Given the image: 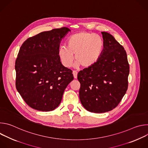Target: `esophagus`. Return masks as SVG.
<instances>
[{"mask_svg":"<svg viewBox=\"0 0 148 148\" xmlns=\"http://www.w3.org/2000/svg\"><path fill=\"white\" fill-rule=\"evenodd\" d=\"M73 75H74V78H77V74H78V72H77V71H75V70H74V71H73Z\"/></svg>","mask_w":148,"mask_h":148,"instance_id":"1","label":"esophagus"}]
</instances>
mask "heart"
I'll use <instances>...</instances> for the list:
<instances>
[{"label": "heart", "instance_id": "obj_1", "mask_svg": "<svg viewBox=\"0 0 148 148\" xmlns=\"http://www.w3.org/2000/svg\"><path fill=\"white\" fill-rule=\"evenodd\" d=\"M103 42L97 34L86 32H80L70 36L67 40V47L60 46L58 57L62 64L66 67L72 66L74 54L76 66L81 65L84 68L93 66L102 53Z\"/></svg>", "mask_w": 148, "mask_h": 148}]
</instances>
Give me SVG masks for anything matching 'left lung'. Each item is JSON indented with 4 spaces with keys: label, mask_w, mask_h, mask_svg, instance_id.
Segmentation results:
<instances>
[{
    "label": "left lung",
    "mask_w": 148,
    "mask_h": 148,
    "mask_svg": "<svg viewBox=\"0 0 148 148\" xmlns=\"http://www.w3.org/2000/svg\"><path fill=\"white\" fill-rule=\"evenodd\" d=\"M103 49L91 67L77 75L82 106L94 113L108 112L121 102L128 89L130 65L123 46L107 32H101Z\"/></svg>",
    "instance_id": "1"
}]
</instances>
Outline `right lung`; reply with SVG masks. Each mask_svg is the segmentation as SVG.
<instances>
[{
	"instance_id": "obj_1",
	"label": "right lung",
	"mask_w": 148,
	"mask_h": 148,
	"mask_svg": "<svg viewBox=\"0 0 148 148\" xmlns=\"http://www.w3.org/2000/svg\"><path fill=\"white\" fill-rule=\"evenodd\" d=\"M67 27L41 32L27 38L20 47L15 62L16 87L26 103L40 111H50L61 102L63 93L73 80L58 55Z\"/></svg>"
}]
</instances>
